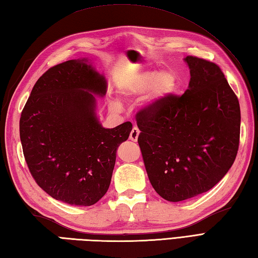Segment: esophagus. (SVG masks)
<instances>
[{
	"label": "esophagus",
	"instance_id": "obj_1",
	"mask_svg": "<svg viewBox=\"0 0 258 258\" xmlns=\"http://www.w3.org/2000/svg\"><path fill=\"white\" fill-rule=\"evenodd\" d=\"M139 135H140V130L136 127H133V130L131 131V134H130V140L133 141V142H136L139 139Z\"/></svg>",
	"mask_w": 258,
	"mask_h": 258
}]
</instances>
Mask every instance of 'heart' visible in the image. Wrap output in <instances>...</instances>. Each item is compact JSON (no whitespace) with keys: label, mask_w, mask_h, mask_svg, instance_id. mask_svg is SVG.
Masks as SVG:
<instances>
[{"label":"heart","mask_w":258,"mask_h":258,"mask_svg":"<svg viewBox=\"0 0 258 258\" xmlns=\"http://www.w3.org/2000/svg\"><path fill=\"white\" fill-rule=\"evenodd\" d=\"M177 86V76L169 70H144L131 74L119 82L118 93L125 98L145 94L150 91V104H155L166 98L175 92ZM113 111H117L120 105L117 101L111 103Z\"/></svg>","instance_id":"1"}]
</instances>
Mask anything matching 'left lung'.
Segmentation results:
<instances>
[{
    "label": "left lung",
    "instance_id": "1",
    "mask_svg": "<svg viewBox=\"0 0 258 258\" xmlns=\"http://www.w3.org/2000/svg\"><path fill=\"white\" fill-rule=\"evenodd\" d=\"M188 89L138 115L139 145L156 193L180 202L214 187L237 154L240 108L216 64L186 56Z\"/></svg>",
    "mask_w": 258,
    "mask_h": 258
}]
</instances>
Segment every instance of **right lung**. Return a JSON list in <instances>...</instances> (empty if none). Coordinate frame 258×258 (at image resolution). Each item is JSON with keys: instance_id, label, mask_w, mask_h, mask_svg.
<instances>
[{"instance_id": "1", "label": "right lung", "mask_w": 258, "mask_h": 258, "mask_svg": "<svg viewBox=\"0 0 258 258\" xmlns=\"http://www.w3.org/2000/svg\"><path fill=\"white\" fill-rule=\"evenodd\" d=\"M107 81L91 59L55 65L37 80L20 118V138L32 176L53 199L91 206L105 195L116 150L132 123L103 127L97 97Z\"/></svg>"}]
</instances>
